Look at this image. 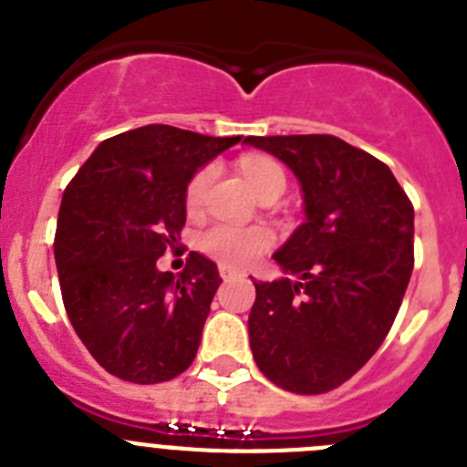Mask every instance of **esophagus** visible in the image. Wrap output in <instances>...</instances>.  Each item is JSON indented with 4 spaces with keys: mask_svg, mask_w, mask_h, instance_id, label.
Here are the masks:
<instances>
[{
    "mask_svg": "<svg viewBox=\"0 0 467 467\" xmlns=\"http://www.w3.org/2000/svg\"><path fill=\"white\" fill-rule=\"evenodd\" d=\"M220 275L224 280H231V278H236V275H241V271H236V269H231V266H226V264H222L220 266Z\"/></svg>",
    "mask_w": 467,
    "mask_h": 467,
    "instance_id": "obj_1",
    "label": "esophagus"
}]
</instances>
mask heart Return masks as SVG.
Masks as SVG:
<instances>
[{"mask_svg":"<svg viewBox=\"0 0 467 467\" xmlns=\"http://www.w3.org/2000/svg\"><path fill=\"white\" fill-rule=\"evenodd\" d=\"M243 177L253 192L262 193L269 187H285V175L275 161L264 156H245L241 161ZM213 166H205L192 177L187 187V208L196 210L203 203L205 192L213 182ZM274 243V234L266 226H231L214 224L201 236V247L214 259L224 262L226 266H245L254 262L264 250H269Z\"/></svg>","mask_w":467,"mask_h":467,"instance_id":"obj_1","label":"heart"}]
</instances>
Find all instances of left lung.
<instances>
[{"instance_id":"obj_1","label":"left lung","mask_w":467,"mask_h":467,"mask_svg":"<svg viewBox=\"0 0 467 467\" xmlns=\"http://www.w3.org/2000/svg\"><path fill=\"white\" fill-rule=\"evenodd\" d=\"M243 144L283 161L304 198V222L274 253L285 275L253 280V358L290 393H327L377 353L398 316L414 269V208L386 163L334 135Z\"/></svg>"}]
</instances>
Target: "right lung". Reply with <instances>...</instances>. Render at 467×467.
<instances>
[{
  "label": "right lung",
  "instance_id": "1",
  "mask_svg": "<svg viewBox=\"0 0 467 467\" xmlns=\"http://www.w3.org/2000/svg\"><path fill=\"white\" fill-rule=\"evenodd\" d=\"M241 142L151 123L98 144L63 193L56 266L74 332L107 372L161 383L196 358L217 264L189 253L180 275L156 262L187 222V187Z\"/></svg>",
  "mask_w": 467,
  "mask_h": 467
}]
</instances>
